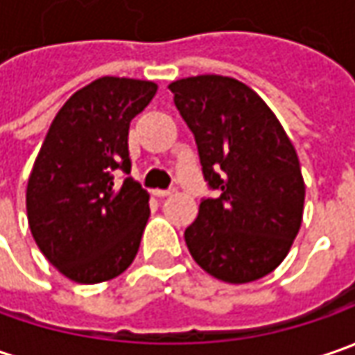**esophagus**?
Segmentation results:
<instances>
[{
  "mask_svg": "<svg viewBox=\"0 0 355 355\" xmlns=\"http://www.w3.org/2000/svg\"><path fill=\"white\" fill-rule=\"evenodd\" d=\"M152 193H154L156 198H166V196H170L171 189H154Z\"/></svg>",
  "mask_w": 355,
  "mask_h": 355,
  "instance_id": "esophagus-1",
  "label": "esophagus"
}]
</instances>
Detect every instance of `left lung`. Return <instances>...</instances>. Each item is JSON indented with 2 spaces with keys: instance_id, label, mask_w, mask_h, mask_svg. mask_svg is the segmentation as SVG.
I'll return each mask as SVG.
<instances>
[{
  "instance_id": "obj_1",
  "label": "left lung",
  "mask_w": 355,
  "mask_h": 355,
  "mask_svg": "<svg viewBox=\"0 0 355 355\" xmlns=\"http://www.w3.org/2000/svg\"><path fill=\"white\" fill-rule=\"evenodd\" d=\"M170 90L215 191L199 201L185 245L215 279H263L282 263L302 223L304 182L293 142L265 101L231 76H189Z\"/></svg>"
}]
</instances>
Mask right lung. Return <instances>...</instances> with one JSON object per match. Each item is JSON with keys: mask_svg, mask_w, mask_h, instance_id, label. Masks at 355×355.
<instances>
[{"mask_svg": "<svg viewBox=\"0 0 355 355\" xmlns=\"http://www.w3.org/2000/svg\"><path fill=\"white\" fill-rule=\"evenodd\" d=\"M156 90L150 80L96 78L62 104L35 159L29 227L49 263L75 282L114 279L138 252L150 207L128 175V128Z\"/></svg>", "mask_w": 355, "mask_h": 355, "instance_id": "obj_1", "label": "right lung"}]
</instances>
